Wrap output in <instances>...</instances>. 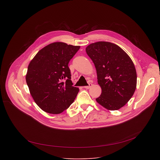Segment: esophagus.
<instances>
[{
    "label": "esophagus",
    "mask_w": 160,
    "mask_h": 160,
    "mask_svg": "<svg viewBox=\"0 0 160 160\" xmlns=\"http://www.w3.org/2000/svg\"><path fill=\"white\" fill-rule=\"evenodd\" d=\"M92 83H88V85L85 86L84 88H87V89H88V88L92 87Z\"/></svg>",
    "instance_id": "1"
}]
</instances>
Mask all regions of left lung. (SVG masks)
<instances>
[{
	"label": "left lung",
	"mask_w": 160,
	"mask_h": 160,
	"mask_svg": "<svg viewBox=\"0 0 160 160\" xmlns=\"http://www.w3.org/2000/svg\"><path fill=\"white\" fill-rule=\"evenodd\" d=\"M85 51L95 65L102 90L96 101L108 110L120 109L131 99L137 86L132 60L118 45L108 42L92 43Z\"/></svg>",
	"instance_id": "1"
}]
</instances>
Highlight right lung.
I'll return each instance as SVG.
<instances>
[{"label":"right lung","mask_w":160,"mask_h":160,"mask_svg":"<svg viewBox=\"0 0 160 160\" xmlns=\"http://www.w3.org/2000/svg\"><path fill=\"white\" fill-rule=\"evenodd\" d=\"M80 48L54 42L40 50L28 64L27 83L34 101L45 112L61 113L75 99L79 88L72 86L68 63Z\"/></svg>","instance_id":"add662e5"}]
</instances>
